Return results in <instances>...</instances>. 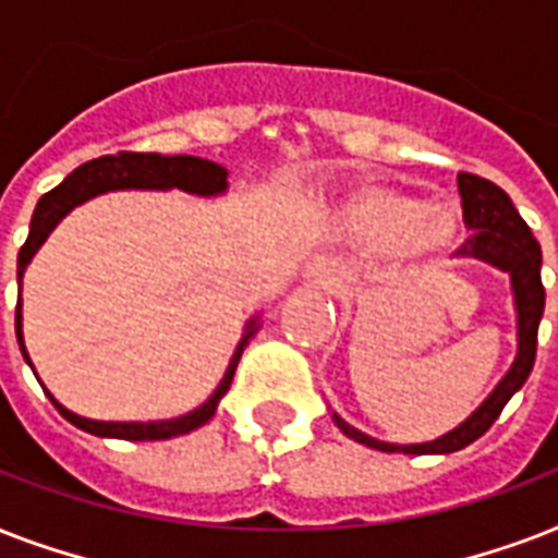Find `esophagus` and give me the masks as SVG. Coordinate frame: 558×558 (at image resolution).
Returning <instances> with one entry per match:
<instances>
[{
  "label": "esophagus",
  "mask_w": 558,
  "mask_h": 558,
  "mask_svg": "<svg viewBox=\"0 0 558 558\" xmlns=\"http://www.w3.org/2000/svg\"><path fill=\"white\" fill-rule=\"evenodd\" d=\"M310 278H313L315 283H322L324 289L344 287V271H341L332 260H315L313 266H310Z\"/></svg>",
  "instance_id": "esophagus-1"
}]
</instances>
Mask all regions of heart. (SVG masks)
Returning a JSON list of instances; mask_svg holds the SVG:
<instances>
[{
	"label": "heart",
	"instance_id": "b5f03b06",
	"mask_svg": "<svg viewBox=\"0 0 558 558\" xmlns=\"http://www.w3.org/2000/svg\"><path fill=\"white\" fill-rule=\"evenodd\" d=\"M339 217L350 234L373 245L393 243L405 257L434 260L458 240V217L442 205H416V199L388 185H359L341 202Z\"/></svg>",
	"mask_w": 558,
	"mask_h": 558
}]
</instances>
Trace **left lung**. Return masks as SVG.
I'll return each instance as SVG.
<instances>
[{"instance_id":"8db88e82","label":"left lung","mask_w":558,"mask_h":558,"mask_svg":"<svg viewBox=\"0 0 558 558\" xmlns=\"http://www.w3.org/2000/svg\"><path fill=\"white\" fill-rule=\"evenodd\" d=\"M458 191L463 199V222L472 231L466 243L460 245V257H475L495 269L510 275L512 295H515V313H519V356L512 362L495 390L481 402L475 414L466 423H460L454 432L442 434L432 442H414V446H397L367 437L359 428L348 425L339 414H332L341 432L353 437L362 446L379 451H402V454H449L469 442H475L481 434L489 432V425L501 416L504 405L510 402L515 390L527 381L533 362H536L538 322L545 315V287H542V248L530 226L521 219L512 199L489 179L458 173Z\"/></svg>"}]
</instances>
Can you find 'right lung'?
I'll list each match as a JSON object with an SVG mask.
<instances>
[{"label": "right lung", "mask_w": 558, "mask_h": 558, "mask_svg": "<svg viewBox=\"0 0 558 558\" xmlns=\"http://www.w3.org/2000/svg\"><path fill=\"white\" fill-rule=\"evenodd\" d=\"M170 187L196 193V196H217V193H226L228 170L222 165H217V161L199 159V156H159V153H118V156H100V159H92L86 165H81L54 191L39 196L34 217H31L28 240H25V245L20 248V257H16V283H22V275H25V266L31 263V257L37 254L39 245L46 243V236L54 231L57 222L74 205H83L92 196L107 191H170ZM254 332H257V318L245 324L243 339L236 344L234 356L228 362V371L222 376V381L217 385V390L196 411L177 416V420H159V423H100V420H86V416L72 414L48 390L46 393L69 423L83 428V432L95 434V437H116V440H168V437H179V434L199 428V425H205L214 416L219 399L226 397V390L231 388L236 362L243 356L245 344L252 341ZM16 341H20L22 356L31 365L28 350H25V341H22V298L16 301Z\"/></svg>", "instance_id": "add662e5"}]
</instances>
